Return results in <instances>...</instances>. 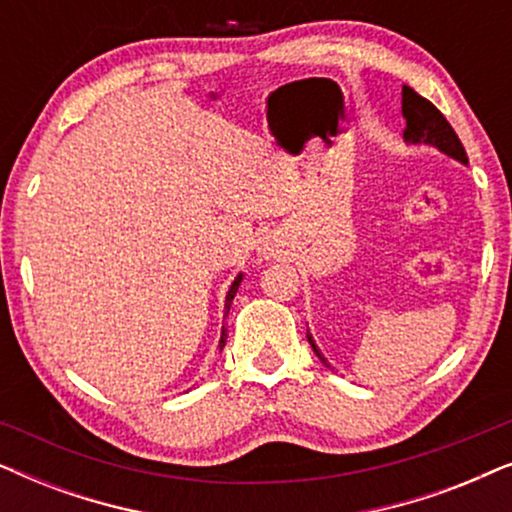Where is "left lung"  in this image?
I'll return each mask as SVG.
<instances>
[{"label": "left lung", "instance_id": "1", "mask_svg": "<svg viewBox=\"0 0 512 512\" xmlns=\"http://www.w3.org/2000/svg\"><path fill=\"white\" fill-rule=\"evenodd\" d=\"M403 116H405V130H403L405 142L431 144L443 153H447V156L459 160V163L464 165L468 163L464 144L459 142L457 132L452 130V125L447 123V118L440 114V111L433 107L426 97L417 95L410 86H403ZM307 342H310L319 359L326 363L324 354H321L317 345H314L310 331H307Z\"/></svg>", "mask_w": 512, "mask_h": 512}]
</instances>
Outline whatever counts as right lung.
Instances as JSON below:
<instances>
[{
    "label": "right lung",
    "instance_id": "1",
    "mask_svg": "<svg viewBox=\"0 0 512 512\" xmlns=\"http://www.w3.org/2000/svg\"><path fill=\"white\" fill-rule=\"evenodd\" d=\"M240 282H242V275H237V277H235V282H233V286H230L228 296H226V310H230V303H233V298H235V293H237V286H240ZM219 347H221V349L226 347V331L221 333V342H219Z\"/></svg>",
    "mask_w": 512,
    "mask_h": 512
}]
</instances>
